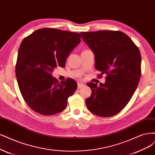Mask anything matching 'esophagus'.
<instances>
[{"mask_svg": "<svg viewBox=\"0 0 155 155\" xmlns=\"http://www.w3.org/2000/svg\"><path fill=\"white\" fill-rule=\"evenodd\" d=\"M83 87H84V84L83 83H78V89L81 88H82Z\"/></svg>", "mask_w": 155, "mask_h": 155, "instance_id": "obj_1", "label": "esophagus"}]
</instances>
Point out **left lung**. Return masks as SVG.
Here are the masks:
<instances>
[{"instance_id": "obj_1", "label": "left lung", "mask_w": 155, "mask_h": 155, "mask_svg": "<svg viewBox=\"0 0 155 155\" xmlns=\"http://www.w3.org/2000/svg\"><path fill=\"white\" fill-rule=\"evenodd\" d=\"M82 38L94 53L95 67L106 75L99 86L87 83L92 95L86 99L88 110L103 117L119 114L129 103L141 75V55L130 37L119 31L81 32Z\"/></svg>"}]
</instances>
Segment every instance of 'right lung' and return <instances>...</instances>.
<instances>
[{
	"mask_svg": "<svg viewBox=\"0 0 155 155\" xmlns=\"http://www.w3.org/2000/svg\"><path fill=\"white\" fill-rule=\"evenodd\" d=\"M80 42L79 33L52 28L36 30L22 40L15 74L25 102L36 113L52 115L66 108L77 83L71 78L58 81L51 72L65 67L67 56Z\"/></svg>",
	"mask_w": 155,
	"mask_h": 155,
	"instance_id": "obj_1",
	"label": "right lung"
}]
</instances>
